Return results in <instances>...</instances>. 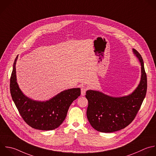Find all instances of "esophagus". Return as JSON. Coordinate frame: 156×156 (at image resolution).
<instances>
[{"instance_id":"34e87169","label":"esophagus","mask_w":156,"mask_h":156,"mask_svg":"<svg viewBox=\"0 0 156 156\" xmlns=\"http://www.w3.org/2000/svg\"><path fill=\"white\" fill-rule=\"evenodd\" d=\"M87 90V88L86 87H84V86L82 87L81 88V94L82 96H85Z\"/></svg>"}]
</instances>
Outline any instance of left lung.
<instances>
[{
  "mask_svg": "<svg viewBox=\"0 0 156 156\" xmlns=\"http://www.w3.org/2000/svg\"><path fill=\"white\" fill-rule=\"evenodd\" d=\"M133 51L141 63V77L140 84L130 95L113 98L101 92L88 90L85 97L88 101L87 116L91 126L101 132H113L125 128L135 118L147 91V77L143 58L139 52Z\"/></svg>",
  "mask_w": 156,
  "mask_h": 156,
  "instance_id": "1",
  "label": "left lung"
}]
</instances>
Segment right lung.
Here are the masks:
<instances>
[{"label": "right lung", "mask_w": 156, "mask_h": 156, "mask_svg": "<svg viewBox=\"0 0 156 156\" xmlns=\"http://www.w3.org/2000/svg\"><path fill=\"white\" fill-rule=\"evenodd\" d=\"M16 57L10 77L12 98L24 121L34 129L50 130L57 128L65 120L72 102L80 95V88L65 90L46 102L32 100L23 94L16 82Z\"/></svg>", "instance_id": "right-lung-1"}]
</instances>
